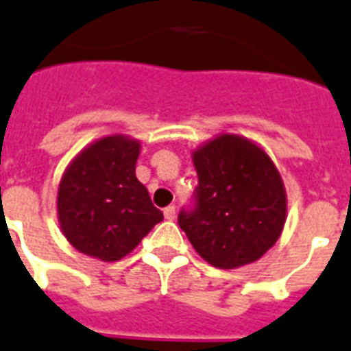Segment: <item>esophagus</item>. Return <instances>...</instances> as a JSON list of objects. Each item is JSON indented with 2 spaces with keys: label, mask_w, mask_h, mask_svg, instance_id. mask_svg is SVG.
I'll return each mask as SVG.
<instances>
[{
  "label": "esophagus",
  "mask_w": 351,
  "mask_h": 351,
  "mask_svg": "<svg viewBox=\"0 0 351 351\" xmlns=\"http://www.w3.org/2000/svg\"><path fill=\"white\" fill-rule=\"evenodd\" d=\"M165 218H167L168 221H172V219L176 218V206H167V208H165Z\"/></svg>",
  "instance_id": "1"
}]
</instances>
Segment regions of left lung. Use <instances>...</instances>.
I'll return each instance as SVG.
<instances>
[{
  "label": "left lung",
  "mask_w": 351,
  "mask_h": 351,
  "mask_svg": "<svg viewBox=\"0 0 351 351\" xmlns=\"http://www.w3.org/2000/svg\"><path fill=\"white\" fill-rule=\"evenodd\" d=\"M195 206L179 227L197 254L218 269L260 260L284 230L287 195L278 168L249 138L221 133L192 152Z\"/></svg>",
  "instance_id": "1"
}]
</instances>
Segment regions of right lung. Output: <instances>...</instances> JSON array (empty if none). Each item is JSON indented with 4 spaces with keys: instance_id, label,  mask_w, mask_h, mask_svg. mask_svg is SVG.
I'll return each instance as SVG.
<instances>
[{
    "instance_id": "add662e5",
    "label": "right lung",
    "mask_w": 351,
    "mask_h": 351,
    "mask_svg": "<svg viewBox=\"0 0 351 351\" xmlns=\"http://www.w3.org/2000/svg\"><path fill=\"white\" fill-rule=\"evenodd\" d=\"M141 143L108 135L86 146L58 184L60 229L77 251L117 262L141 243L162 213L135 176Z\"/></svg>"
}]
</instances>
